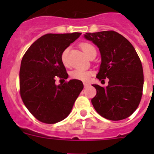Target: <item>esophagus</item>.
<instances>
[{
	"mask_svg": "<svg viewBox=\"0 0 154 154\" xmlns=\"http://www.w3.org/2000/svg\"><path fill=\"white\" fill-rule=\"evenodd\" d=\"M83 85H84V87L85 88H86V87H88V86H89V84L87 83H83Z\"/></svg>",
	"mask_w": 154,
	"mask_h": 154,
	"instance_id": "34e87169",
	"label": "esophagus"
}]
</instances>
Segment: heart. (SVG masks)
<instances>
[{
  "mask_svg": "<svg viewBox=\"0 0 154 154\" xmlns=\"http://www.w3.org/2000/svg\"><path fill=\"white\" fill-rule=\"evenodd\" d=\"M80 47H81L82 50L83 51V52L86 54L88 57L91 52L94 50H95L94 46L92 45L89 44L88 42H83L80 44ZM68 49L66 48V50L63 51V52L62 53L61 55V60L63 62V64L65 66H68ZM91 71H88V70H83V69H74L73 71H71L70 73V76H71V78L75 79V80H82V81H87V80L89 79L90 76L91 75Z\"/></svg>",
  "mask_w": 154,
  "mask_h": 154,
  "instance_id": "obj_1",
  "label": "heart"
}]
</instances>
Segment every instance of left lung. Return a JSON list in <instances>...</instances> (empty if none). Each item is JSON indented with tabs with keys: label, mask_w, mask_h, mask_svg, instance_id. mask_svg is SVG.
<instances>
[{
	"label": "left lung",
	"mask_w": 154,
	"mask_h": 154,
	"mask_svg": "<svg viewBox=\"0 0 154 154\" xmlns=\"http://www.w3.org/2000/svg\"><path fill=\"white\" fill-rule=\"evenodd\" d=\"M84 38L99 48L101 57L97 78L108 86L93 84L97 94L91 103L102 117L119 121L131 116L137 109L144 85L142 63L131 43L117 32H86Z\"/></svg>",
	"instance_id": "1"
}]
</instances>
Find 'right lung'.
<instances>
[{"label":"right lung","instance_id":"1","mask_svg":"<svg viewBox=\"0 0 154 154\" xmlns=\"http://www.w3.org/2000/svg\"><path fill=\"white\" fill-rule=\"evenodd\" d=\"M80 35L45 34L34 42L23 57L19 73L21 99L31 114L43 123L55 124L66 119L83 90L79 80L55 83L57 77H68L62 53Z\"/></svg>","mask_w":154,"mask_h":154}]
</instances>
